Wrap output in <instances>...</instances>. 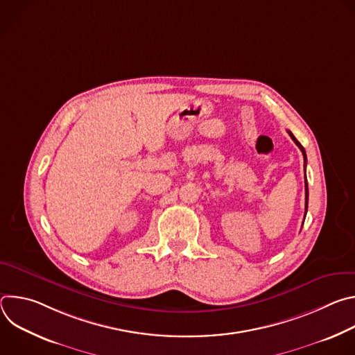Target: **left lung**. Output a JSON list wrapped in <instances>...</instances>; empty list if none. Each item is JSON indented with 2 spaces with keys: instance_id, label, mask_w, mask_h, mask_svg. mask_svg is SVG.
I'll return each instance as SVG.
<instances>
[{
  "instance_id": "8db88e82",
  "label": "left lung",
  "mask_w": 355,
  "mask_h": 355,
  "mask_svg": "<svg viewBox=\"0 0 355 355\" xmlns=\"http://www.w3.org/2000/svg\"><path fill=\"white\" fill-rule=\"evenodd\" d=\"M288 133H289V136H291V139L295 141V144L300 148V151H302V155H303V162H305V216H306V212H308V199H309V189H308V181H306V151H305V148H303V146L296 140V137L291 133V130H288Z\"/></svg>"
}]
</instances>
